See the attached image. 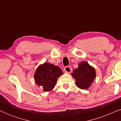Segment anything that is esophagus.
<instances>
[{
  "label": "esophagus",
  "instance_id": "1",
  "mask_svg": "<svg viewBox=\"0 0 121 121\" xmlns=\"http://www.w3.org/2000/svg\"><path fill=\"white\" fill-rule=\"evenodd\" d=\"M64 71L67 73H70L72 71V67L70 66H66L64 68Z\"/></svg>",
  "mask_w": 121,
  "mask_h": 121
}]
</instances>
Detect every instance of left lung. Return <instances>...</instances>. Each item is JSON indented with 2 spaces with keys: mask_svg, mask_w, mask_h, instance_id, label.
Returning <instances> with one entry per match:
<instances>
[{
  "mask_svg": "<svg viewBox=\"0 0 121 121\" xmlns=\"http://www.w3.org/2000/svg\"><path fill=\"white\" fill-rule=\"evenodd\" d=\"M76 80V85L79 88L87 89L91 85L96 77L95 69L87 62L79 63V67L75 69L72 74Z\"/></svg>",
  "mask_w": 121,
  "mask_h": 121,
  "instance_id": "8db88e82",
  "label": "left lung"
}]
</instances>
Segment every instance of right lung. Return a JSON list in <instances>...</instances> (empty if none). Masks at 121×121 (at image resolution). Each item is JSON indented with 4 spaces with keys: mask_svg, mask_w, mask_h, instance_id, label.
I'll list each match as a JSON object with an SVG mask.
<instances>
[{
    "mask_svg": "<svg viewBox=\"0 0 121 121\" xmlns=\"http://www.w3.org/2000/svg\"><path fill=\"white\" fill-rule=\"evenodd\" d=\"M62 74L59 67L44 63L37 68L34 77L38 85L42 87L44 91H49L54 88L57 79Z\"/></svg>",
    "mask_w": 121,
    "mask_h": 121,
    "instance_id": "obj_1",
    "label": "right lung"
}]
</instances>
